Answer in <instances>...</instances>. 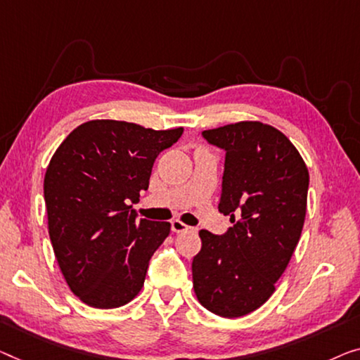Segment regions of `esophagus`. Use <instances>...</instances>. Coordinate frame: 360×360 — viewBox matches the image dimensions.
<instances>
[{
    "instance_id": "esophagus-1",
    "label": "esophagus",
    "mask_w": 360,
    "mask_h": 360,
    "mask_svg": "<svg viewBox=\"0 0 360 360\" xmlns=\"http://www.w3.org/2000/svg\"><path fill=\"white\" fill-rule=\"evenodd\" d=\"M171 229H173L174 233H184V231H189V229H194V228L187 226V224L179 221V219H174V221H171Z\"/></svg>"
}]
</instances>
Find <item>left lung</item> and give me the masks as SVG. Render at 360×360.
<instances>
[{
  "mask_svg": "<svg viewBox=\"0 0 360 360\" xmlns=\"http://www.w3.org/2000/svg\"><path fill=\"white\" fill-rule=\"evenodd\" d=\"M202 137L226 153L218 210L233 226L198 233L194 291L219 317H243L270 299L291 260L305 219L309 171L291 141L264 122H236Z\"/></svg>",
  "mask_w": 360,
  "mask_h": 360,
  "instance_id": "obj_1",
  "label": "left lung"
}]
</instances>
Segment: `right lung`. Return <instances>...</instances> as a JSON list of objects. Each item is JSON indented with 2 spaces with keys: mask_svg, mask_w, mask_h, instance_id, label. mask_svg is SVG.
<instances>
[{
  "mask_svg": "<svg viewBox=\"0 0 360 360\" xmlns=\"http://www.w3.org/2000/svg\"><path fill=\"white\" fill-rule=\"evenodd\" d=\"M181 136L182 127L96 120L74 129L53 155L43 182L48 233L69 288L87 305L121 307L142 289L171 224L137 221L129 202L148 189L155 160Z\"/></svg>",
  "mask_w": 360,
  "mask_h": 360,
  "instance_id": "obj_1",
  "label": "right lung"
}]
</instances>
